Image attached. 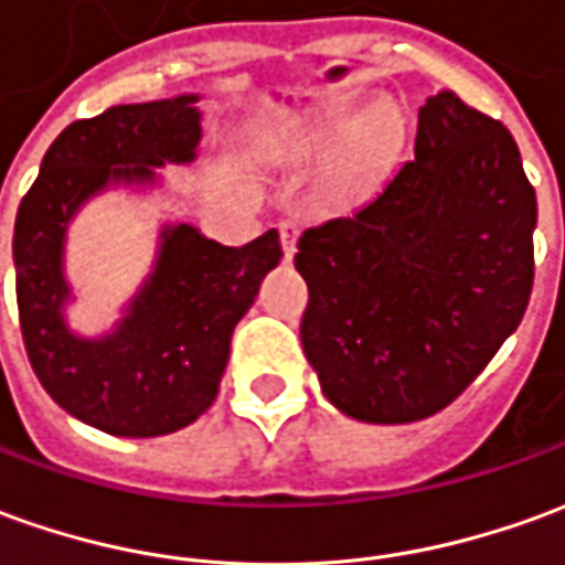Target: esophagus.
Here are the masks:
<instances>
[{
  "label": "esophagus",
  "mask_w": 565,
  "mask_h": 565,
  "mask_svg": "<svg viewBox=\"0 0 565 565\" xmlns=\"http://www.w3.org/2000/svg\"><path fill=\"white\" fill-rule=\"evenodd\" d=\"M298 233H301L298 221H282V224H279V239H282V252H286V260H291V255H295V245H298Z\"/></svg>",
  "instance_id": "esophagus-1"
}]
</instances>
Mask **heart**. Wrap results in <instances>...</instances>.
<instances>
[{"instance_id": "heart-1", "label": "heart", "mask_w": 565, "mask_h": 565, "mask_svg": "<svg viewBox=\"0 0 565 565\" xmlns=\"http://www.w3.org/2000/svg\"><path fill=\"white\" fill-rule=\"evenodd\" d=\"M350 107L353 100L291 116L274 131V147L291 162L326 157L310 186V200L320 212H350L369 200L391 169L399 141V116L391 104L375 100L344 127Z\"/></svg>"}]
</instances>
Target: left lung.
<instances>
[{"label": "left lung", "mask_w": 565, "mask_h": 565, "mask_svg": "<svg viewBox=\"0 0 565 565\" xmlns=\"http://www.w3.org/2000/svg\"><path fill=\"white\" fill-rule=\"evenodd\" d=\"M535 221L511 131L452 92L427 97L415 157L298 239L301 344L326 399L369 424L449 406L526 313Z\"/></svg>", "instance_id": "left-lung-1"}]
</instances>
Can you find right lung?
Returning a JSON list of instances; mask_svg holds the SVG:
<instances>
[{
	"instance_id": "right-lung-1",
	"label": "right lung",
	"mask_w": 565,
	"mask_h": 565,
	"mask_svg": "<svg viewBox=\"0 0 565 565\" xmlns=\"http://www.w3.org/2000/svg\"><path fill=\"white\" fill-rule=\"evenodd\" d=\"M196 100L200 95H174L119 104L67 126L14 221L18 310L33 372L64 412L113 437H166L215 403L233 329L282 258L276 231L231 248L193 224H162L153 270L110 332L70 329L73 217L116 186L150 193L162 186V166H190L200 157Z\"/></svg>"
}]
</instances>
